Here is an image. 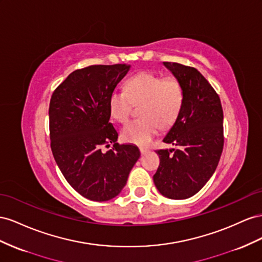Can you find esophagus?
I'll list each match as a JSON object with an SVG mask.
<instances>
[{
    "instance_id": "1",
    "label": "esophagus",
    "mask_w": 262,
    "mask_h": 262,
    "mask_svg": "<svg viewBox=\"0 0 262 262\" xmlns=\"http://www.w3.org/2000/svg\"><path fill=\"white\" fill-rule=\"evenodd\" d=\"M148 151H149V149H148V148L140 147V154H141V155H145V154H147Z\"/></svg>"
}]
</instances>
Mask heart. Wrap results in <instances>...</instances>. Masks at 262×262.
I'll list each match as a JSON object with an SVG mask.
<instances>
[{
    "mask_svg": "<svg viewBox=\"0 0 262 262\" xmlns=\"http://www.w3.org/2000/svg\"><path fill=\"white\" fill-rule=\"evenodd\" d=\"M183 103L184 90L178 78H162L152 72H140L126 82L125 91L116 89L111 93L108 108L112 117L125 123L134 104H140L141 117L123 127L122 138L126 143L145 146L158 133L159 126L166 128L176 122Z\"/></svg>",
    "mask_w": 262,
    "mask_h": 262,
    "instance_id": "obj_1",
    "label": "heart"
}]
</instances>
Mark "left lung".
<instances>
[{"mask_svg": "<svg viewBox=\"0 0 262 262\" xmlns=\"http://www.w3.org/2000/svg\"><path fill=\"white\" fill-rule=\"evenodd\" d=\"M181 81L184 103L163 143L178 149H160V164L154 176L163 196L184 200L196 194L217 167L224 146L223 108L219 94L192 67L163 62Z\"/></svg>", "mask_w": 262, "mask_h": 262, "instance_id": "left-lung-1", "label": "left lung"}]
</instances>
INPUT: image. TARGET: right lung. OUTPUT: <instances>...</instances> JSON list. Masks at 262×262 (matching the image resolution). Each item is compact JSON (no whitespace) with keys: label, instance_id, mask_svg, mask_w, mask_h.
Returning a JSON list of instances; mask_svg holds the SVG:
<instances>
[{"label":"right lung","instance_id":"1","mask_svg":"<svg viewBox=\"0 0 262 262\" xmlns=\"http://www.w3.org/2000/svg\"><path fill=\"white\" fill-rule=\"evenodd\" d=\"M128 64H95L70 73L51 95L50 147L66 180L82 196L104 202L118 195L140 157L135 145L117 144L108 100ZM114 147L103 152V145Z\"/></svg>","mask_w":262,"mask_h":262}]
</instances>
